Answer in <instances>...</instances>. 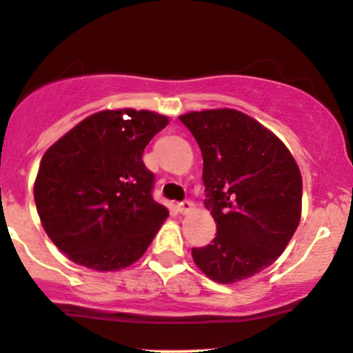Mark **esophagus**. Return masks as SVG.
Instances as JSON below:
<instances>
[{
    "instance_id": "1",
    "label": "esophagus",
    "mask_w": 353,
    "mask_h": 353,
    "mask_svg": "<svg viewBox=\"0 0 353 353\" xmlns=\"http://www.w3.org/2000/svg\"><path fill=\"white\" fill-rule=\"evenodd\" d=\"M176 209L180 214H188V212L194 209V204H192L190 201H183V202H178L176 204Z\"/></svg>"
}]
</instances>
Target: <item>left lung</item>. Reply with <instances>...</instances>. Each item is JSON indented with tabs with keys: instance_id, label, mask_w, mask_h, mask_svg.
Wrapping results in <instances>:
<instances>
[{
	"instance_id": "obj_1",
	"label": "left lung",
	"mask_w": 353,
	"mask_h": 353,
	"mask_svg": "<svg viewBox=\"0 0 353 353\" xmlns=\"http://www.w3.org/2000/svg\"><path fill=\"white\" fill-rule=\"evenodd\" d=\"M201 148L205 208L214 240L192 249L194 263L216 283L247 280L287 249L302 214V176L287 145L236 110L180 117Z\"/></svg>"
}]
</instances>
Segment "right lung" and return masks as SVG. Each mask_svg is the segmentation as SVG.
I'll return each mask as SVG.
<instances>
[{
    "label": "right lung",
    "instance_id": "add662e5",
    "mask_svg": "<svg viewBox=\"0 0 353 353\" xmlns=\"http://www.w3.org/2000/svg\"><path fill=\"white\" fill-rule=\"evenodd\" d=\"M168 117L104 110L66 132L41 159L34 201L44 232L70 261L118 271L141 259L168 218L152 199L142 152Z\"/></svg>",
    "mask_w": 353,
    "mask_h": 353
}]
</instances>
